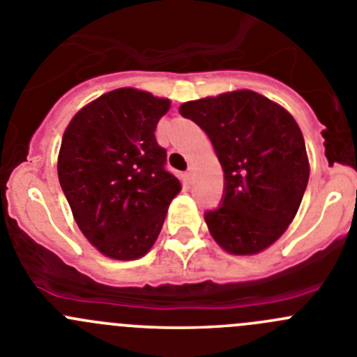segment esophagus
I'll return each instance as SVG.
<instances>
[{
    "label": "esophagus",
    "mask_w": 357,
    "mask_h": 357,
    "mask_svg": "<svg viewBox=\"0 0 357 357\" xmlns=\"http://www.w3.org/2000/svg\"><path fill=\"white\" fill-rule=\"evenodd\" d=\"M186 178H188V181H192V179H194V167H192V165H190V167H188V172H186Z\"/></svg>",
    "instance_id": "obj_1"
}]
</instances>
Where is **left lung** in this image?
Segmentation results:
<instances>
[{"mask_svg":"<svg viewBox=\"0 0 357 357\" xmlns=\"http://www.w3.org/2000/svg\"><path fill=\"white\" fill-rule=\"evenodd\" d=\"M179 114L208 133L224 169V202L204 215L209 234L232 255L271 246L294 220L310 178L296 119L252 89L185 102Z\"/></svg>","mask_w":357,"mask_h":357,"instance_id":"8db88e82","label":"left lung"}]
</instances>
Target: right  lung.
<instances>
[{"instance_id": "obj_1", "label": "right lung", "mask_w": 357, "mask_h": 357, "mask_svg": "<svg viewBox=\"0 0 357 357\" xmlns=\"http://www.w3.org/2000/svg\"><path fill=\"white\" fill-rule=\"evenodd\" d=\"M169 107L171 100L148 91L112 89L84 105L63 133V194L82 234L105 257H144L181 190L155 137Z\"/></svg>"}]
</instances>
